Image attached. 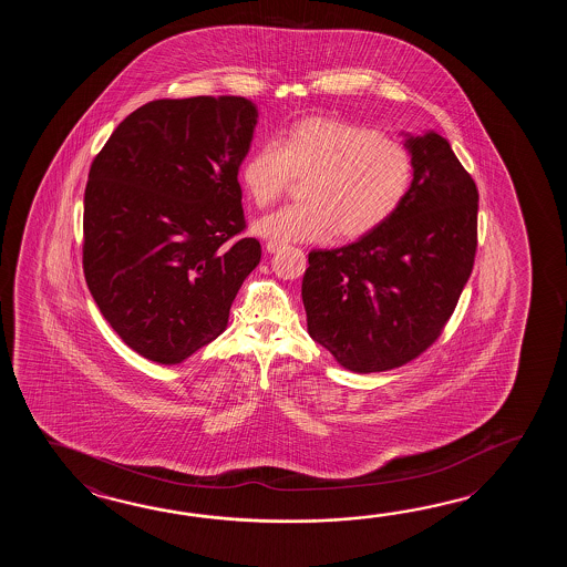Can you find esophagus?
Returning <instances> with one entry per match:
<instances>
[{"instance_id": "1", "label": "esophagus", "mask_w": 567, "mask_h": 567, "mask_svg": "<svg viewBox=\"0 0 567 567\" xmlns=\"http://www.w3.org/2000/svg\"><path fill=\"white\" fill-rule=\"evenodd\" d=\"M284 245H286V243L274 241V239H269V241L266 243L267 254H276V251H279Z\"/></svg>"}]
</instances>
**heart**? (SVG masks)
Masks as SVG:
<instances>
[{"mask_svg": "<svg viewBox=\"0 0 567 567\" xmlns=\"http://www.w3.org/2000/svg\"><path fill=\"white\" fill-rule=\"evenodd\" d=\"M291 174H308L301 203L284 206L255 223L274 241L316 243L334 233L357 239L398 213L413 181L405 145L347 121H301L251 152L241 182L259 208L288 188Z\"/></svg>", "mask_w": 567, "mask_h": 567, "instance_id": "1", "label": "heart"}]
</instances>
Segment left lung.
I'll return each mask as SVG.
<instances>
[{
	"label": "left lung",
	"mask_w": 567,
	"mask_h": 567,
	"mask_svg": "<svg viewBox=\"0 0 567 567\" xmlns=\"http://www.w3.org/2000/svg\"><path fill=\"white\" fill-rule=\"evenodd\" d=\"M413 181L398 213L338 249H313L301 281L310 337L344 369L379 373L440 337L471 278L478 190L446 137L403 133Z\"/></svg>",
	"instance_id": "8db88e82"
}]
</instances>
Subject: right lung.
Segmentation results:
<instances>
[{"label": "right lung", "instance_id": "add662e5", "mask_svg": "<svg viewBox=\"0 0 567 567\" xmlns=\"http://www.w3.org/2000/svg\"><path fill=\"white\" fill-rule=\"evenodd\" d=\"M257 105L162 99L133 111L95 157L85 190L86 286L130 349L176 364L225 330L261 261L243 227L239 168Z\"/></svg>", "mask_w": 567, "mask_h": 567}]
</instances>
